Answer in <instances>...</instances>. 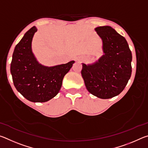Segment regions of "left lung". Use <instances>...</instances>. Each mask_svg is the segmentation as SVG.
<instances>
[{
    "instance_id": "1",
    "label": "left lung",
    "mask_w": 148,
    "mask_h": 148,
    "mask_svg": "<svg viewBox=\"0 0 148 148\" xmlns=\"http://www.w3.org/2000/svg\"><path fill=\"white\" fill-rule=\"evenodd\" d=\"M104 55L95 63L82 64L81 71L88 91L99 98L116 97L123 91L132 72V53L125 38L110 26L98 27Z\"/></svg>"
}]
</instances>
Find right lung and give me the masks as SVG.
Segmentation results:
<instances>
[{"label":"right lung","instance_id":"1","mask_svg":"<svg viewBox=\"0 0 148 148\" xmlns=\"http://www.w3.org/2000/svg\"><path fill=\"white\" fill-rule=\"evenodd\" d=\"M36 31L32 27L16 45L10 72L15 87L25 98L34 102H44L59 92L63 77L74 61L51 67L39 64L31 49L32 37Z\"/></svg>","mask_w":148,"mask_h":148}]
</instances>
